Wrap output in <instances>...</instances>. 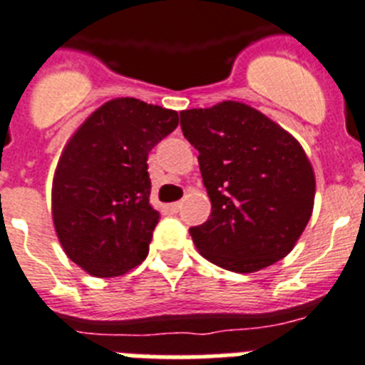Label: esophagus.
Returning <instances> with one entry per match:
<instances>
[{
  "instance_id": "esophagus-1",
  "label": "esophagus",
  "mask_w": 365,
  "mask_h": 365,
  "mask_svg": "<svg viewBox=\"0 0 365 365\" xmlns=\"http://www.w3.org/2000/svg\"><path fill=\"white\" fill-rule=\"evenodd\" d=\"M180 210H182V202H173V204H168V211H170V213H178Z\"/></svg>"
}]
</instances>
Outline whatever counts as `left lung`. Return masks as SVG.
Returning a JSON list of instances; mask_svg holds the SVG:
<instances>
[{
	"label": "left lung",
	"instance_id": "left-lung-1",
	"mask_svg": "<svg viewBox=\"0 0 365 365\" xmlns=\"http://www.w3.org/2000/svg\"><path fill=\"white\" fill-rule=\"evenodd\" d=\"M180 118L211 200L210 219L189 230L198 252L234 272L286 258L314 211L315 174L301 143L234 100L185 109Z\"/></svg>",
	"mask_w": 365,
	"mask_h": 365
}]
</instances>
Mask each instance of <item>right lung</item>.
Segmentation results:
<instances>
[{"mask_svg": "<svg viewBox=\"0 0 365 365\" xmlns=\"http://www.w3.org/2000/svg\"><path fill=\"white\" fill-rule=\"evenodd\" d=\"M178 122L173 109L115 98L68 139L51 183V219L66 256L85 272L120 277L148 256L159 213L146 161Z\"/></svg>", "mask_w": 365, "mask_h": 365, "instance_id": "add662e5", "label": "right lung"}]
</instances>
